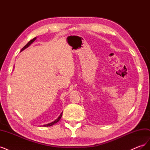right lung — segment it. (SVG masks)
Masks as SVG:
<instances>
[{
    "label": "right lung",
    "instance_id": "obj_1",
    "mask_svg": "<svg viewBox=\"0 0 150 150\" xmlns=\"http://www.w3.org/2000/svg\"><path fill=\"white\" fill-rule=\"evenodd\" d=\"M36 39V38H34V39H32V40H30V41L28 43V44H27L26 45H25V46L23 47V48H22V49H21V52H22V51H24V50L25 49H26L27 47H28L29 46H30V45L32 44V43H33L34 41V40ZM62 113H61V115H59V116L58 117H57V118L55 120V121H52V122H50V123H48V124H47V125H42V126H52V125H54V124H56V122H57L59 121L60 120H61V117H62Z\"/></svg>",
    "mask_w": 150,
    "mask_h": 150
}]
</instances>
